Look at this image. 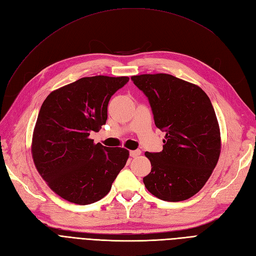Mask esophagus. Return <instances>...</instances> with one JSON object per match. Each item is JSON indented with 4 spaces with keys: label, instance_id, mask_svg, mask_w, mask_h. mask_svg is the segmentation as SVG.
<instances>
[{
    "label": "esophagus",
    "instance_id": "obj_1",
    "mask_svg": "<svg viewBox=\"0 0 256 256\" xmlns=\"http://www.w3.org/2000/svg\"><path fill=\"white\" fill-rule=\"evenodd\" d=\"M141 154V150H130V157L136 158L138 156H140Z\"/></svg>",
    "mask_w": 256,
    "mask_h": 256
}]
</instances>
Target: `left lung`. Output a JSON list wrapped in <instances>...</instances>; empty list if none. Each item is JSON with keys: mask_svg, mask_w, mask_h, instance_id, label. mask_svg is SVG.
<instances>
[{"mask_svg": "<svg viewBox=\"0 0 256 256\" xmlns=\"http://www.w3.org/2000/svg\"><path fill=\"white\" fill-rule=\"evenodd\" d=\"M166 132L164 150L145 152L152 164L143 178L152 196L168 202L190 198L203 188L219 160L220 128L214 106L198 85L166 74L131 76Z\"/></svg>", "mask_w": 256, "mask_h": 256, "instance_id": "left-lung-1", "label": "left lung"}]
</instances>
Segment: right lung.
Here are the masks:
<instances>
[{
    "mask_svg": "<svg viewBox=\"0 0 256 256\" xmlns=\"http://www.w3.org/2000/svg\"><path fill=\"white\" fill-rule=\"evenodd\" d=\"M128 81V76H86L44 99L32 156L51 190L68 202L88 205L102 200L126 164L127 150L94 144L88 136L104 125L110 98Z\"/></svg>",
    "mask_w": 256,
    "mask_h": 256,
    "instance_id": "add662e5",
    "label": "right lung"
}]
</instances>
